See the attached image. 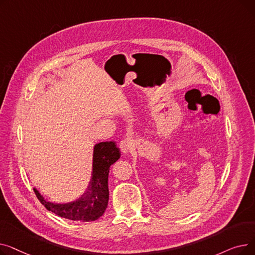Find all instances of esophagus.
<instances>
[{"label":"esophagus","instance_id":"esophagus-1","mask_svg":"<svg viewBox=\"0 0 255 255\" xmlns=\"http://www.w3.org/2000/svg\"><path fill=\"white\" fill-rule=\"evenodd\" d=\"M132 146H133V141L129 138L123 139L122 141L120 142V150L123 154H127L130 151Z\"/></svg>","mask_w":255,"mask_h":255}]
</instances>
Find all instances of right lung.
Masks as SVG:
<instances>
[{
    "label": "right lung",
    "mask_w": 255,
    "mask_h": 255,
    "mask_svg": "<svg viewBox=\"0 0 255 255\" xmlns=\"http://www.w3.org/2000/svg\"><path fill=\"white\" fill-rule=\"evenodd\" d=\"M121 157L115 141H102L94 145L92 177L86 192L70 203L57 204L46 200L39 191H34L41 204L56 215L80 222L95 221L100 218L107 208L110 198V167Z\"/></svg>",
    "instance_id": "1"
}]
</instances>
